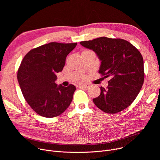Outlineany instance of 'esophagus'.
I'll return each mask as SVG.
<instances>
[{"label": "esophagus", "instance_id": "34e87169", "mask_svg": "<svg viewBox=\"0 0 160 160\" xmlns=\"http://www.w3.org/2000/svg\"><path fill=\"white\" fill-rule=\"evenodd\" d=\"M79 87L80 88H88L89 87V84H88V83H80V84H79Z\"/></svg>", "mask_w": 160, "mask_h": 160}]
</instances>
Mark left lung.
I'll return each instance as SVG.
<instances>
[{
	"mask_svg": "<svg viewBox=\"0 0 160 160\" xmlns=\"http://www.w3.org/2000/svg\"><path fill=\"white\" fill-rule=\"evenodd\" d=\"M80 44L93 50L101 62L98 73L110 77L106 89L100 87V95L94 104L108 113H116L128 108L136 99L144 82V65L139 50L122 39L100 37Z\"/></svg>",
	"mask_w": 160,
	"mask_h": 160,
	"instance_id": "8db88e82",
	"label": "left lung"
}]
</instances>
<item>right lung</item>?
Instances as JSON below:
<instances>
[{
  "mask_svg": "<svg viewBox=\"0 0 160 160\" xmlns=\"http://www.w3.org/2000/svg\"><path fill=\"white\" fill-rule=\"evenodd\" d=\"M77 45L52 42L31 50L22 60L19 84L25 100L39 115L52 118L69 106L76 87L58 86L56 74L62 71L67 56Z\"/></svg>",
  "mask_w": 160,
  "mask_h": 160,
  "instance_id": "add662e5",
  "label": "right lung"
}]
</instances>
